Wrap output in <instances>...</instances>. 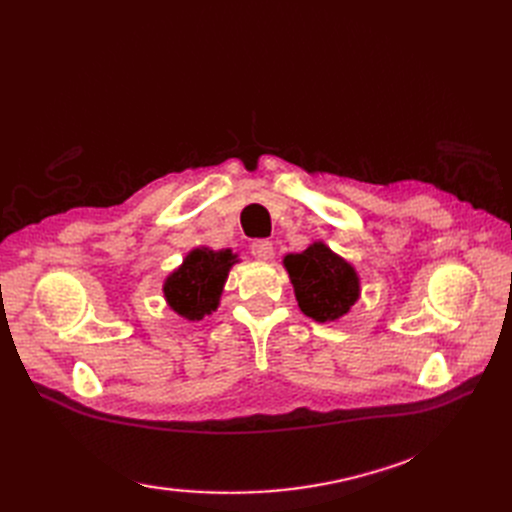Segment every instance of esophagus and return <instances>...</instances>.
Listing matches in <instances>:
<instances>
[{
	"label": "esophagus",
	"instance_id": "1",
	"mask_svg": "<svg viewBox=\"0 0 512 512\" xmlns=\"http://www.w3.org/2000/svg\"><path fill=\"white\" fill-rule=\"evenodd\" d=\"M250 250H252V256L256 260H260V262H267V260L273 258V245L269 241H265V239L254 241Z\"/></svg>",
	"mask_w": 512,
	"mask_h": 512
}]
</instances>
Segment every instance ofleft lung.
<instances>
[{"mask_svg": "<svg viewBox=\"0 0 512 512\" xmlns=\"http://www.w3.org/2000/svg\"><path fill=\"white\" fill-rule=\"evenodd\" d=\"M284 269L301 312L316 322L339 320L361 297L359 273L324 241H314L299 254H286Z\"/></svg>", "mask_w": 512, "mask_h": 512, "instance_id": "left-lung-1", "label": "left lung"}]
</instances>
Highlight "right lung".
Segmentation results:
<instances>
[{"label":"right lung","mask_w":512,"mask_h":512,"mask_svg":"<svg viewBox=\"0 0 512 512\" xmlns=\"http://www.w3.org/2000/svg\"><path fill=\"white\" fill-rule=\"evenodd\" d=\"M239 258L232 250H209L200 245L185 254L181 265L164 280V299L185 320H203L220 305L232 265Z\"/></svg>","instance_id":"right-lung-1"}]
</instances>
